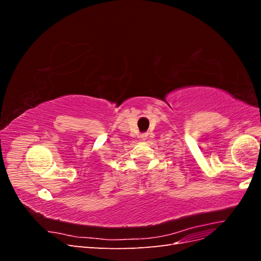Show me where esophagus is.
I'll return each instance as SVG.
<instances>
[{
  "label": "esophagus",
  "mask_w": 261,
  "mask_h": 261,
  "mask_svg": "<svg viewBox=\"0 0 261 261\" xmlns=\"http://www.w3.org/2000/svg\"><path fill=\"white\" fill-rule=\"evenodd\" d=\"M148 137V134L147 133H144V134H140V138L141 140H146Z\"/></svg>",
  "instance_id": "esophagus-1"
}]
</instances>
